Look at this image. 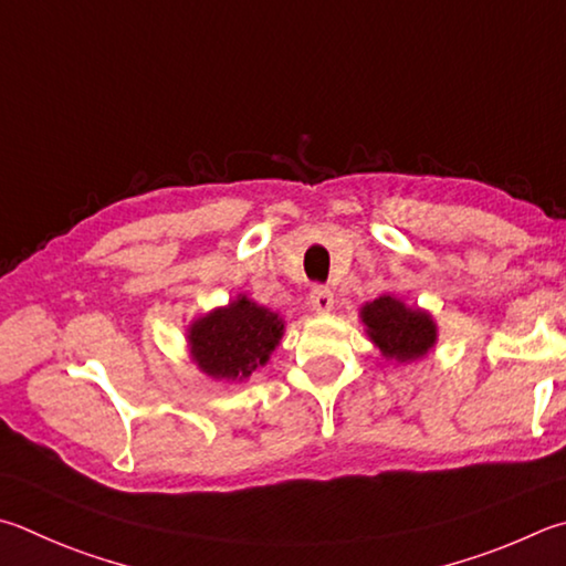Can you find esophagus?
Here are the masks:
<instances>
[{"mask_svg": "<svg viewBox=\"0 0 566 566\" xmlns=\"http://www.w3.org/2000/svg\"><path fill=\"white\" fill-rule=\"evenodd\" d=\"M310 306L316 312V314H326L334 310V292L328 290V286H314V290L310 292Z\"/></svg>", "mask_w": 566, "mask_h": 566, "instance_id": "esophagus-1", "label": "esophagus"}]
</instances>
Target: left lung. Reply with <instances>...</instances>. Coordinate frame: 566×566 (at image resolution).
Segmentation results:
<instances>
[{
    "instance_id": "left-lung-1",
    "label": "left lung",
    "mask_w": 566,
    "mask_h": 566,
    "mask_svg": "<svg viewBox=\"0 0 566 566\" xmlns=\"http://www.w3.org/2000/svg\"><path fill=\"white\" fill-rule=\"evenodd\" d=\"M361 322L366 334L381 348L386 358L396 361H416L436 346L438 326L433 316L423 310L406 306L390 294H381L361 306Z\"/></svg>"
}]
</instances>
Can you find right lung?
Returning a JSON list of instances; mask_svg holds the SVG:
<instances>
[{"label":"right lung","mask_w":566,"mask_h":566,"mask_svg":"<svg viewBox=\"0 0 566 566\" xmlns=\"http://www.w3.org/2000/svg\"><path fill=\"white\" fill-rule=\"evenodd\" d=\"M284 334V318L240 294L228 306L200 316L188 328V348L202 374L244 381L270 361Z\"/></svg>","instance_id":"add662e5"}]
</instances>
